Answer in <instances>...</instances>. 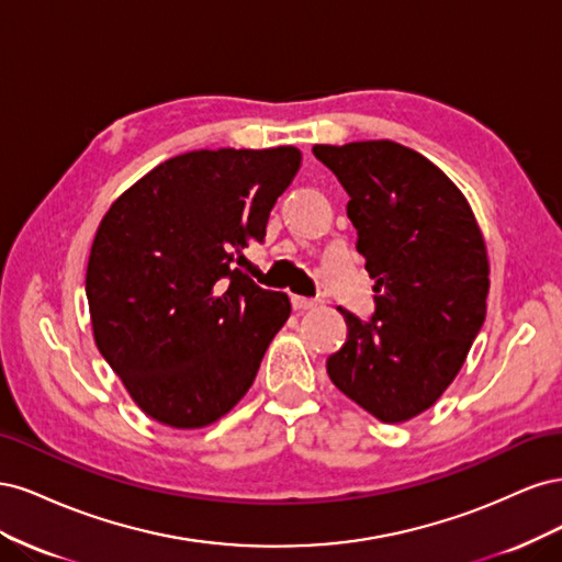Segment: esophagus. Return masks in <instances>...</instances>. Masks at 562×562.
<instances>
[{"mask_svg": "<svg viewBox=\"0 0 562 562\" xmlns=\"http://www.w3.org/2000/svg\"><path fill=\"white\" fill-rule=\"evenodd\" d=\"M291 302H293V310H295V312H310V310H316V307H318V300L300 297V295H293Z\"/></svg>", "mask_w": 562, "mask_h": 562, "instance_id": "1", "label": "esophagus"}]
</instances>
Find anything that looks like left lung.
I'll list each match as a JSON object with an SVG mask.
<instances>
[{
	"label": "left lung",
	"instance_id": "8db88e82",
	"mask_svg": "<svg viewBox=\"0 0 562 562\" xmlns=\"http://www.w3.org/2000/svg\"><path fill=\"white\" fill-rule=\"evenodd\" d=\"M314 155L351 196L378 304L368 323L339 310L347 342L328 356V375L372 417L407 422L443 396L485 321L483 232L459 187L411 147L361 140Z\"/></svg>",
	"mask_w": 562,
	"mask_h": 562
}]
</instances>
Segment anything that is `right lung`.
Returning <instances> with one entry per match:
<instances>
[{"label": "right lung", "instance_id": "1", "mask_svg": "<svg viewBox=\"0 0 562 562\" xmlns=\"http://www.w3.org/2000/svg\"><path fill=\"white\" fill-rule=\"evenodd\" d=\"M300 164L293 145L184 151L100 220L87 267L93 339L147 417L203 429L246 396L291 300L236 265L265 239Z\"/></svg>", "mask_w": 562, "mask_h": 562}]
</instances>
